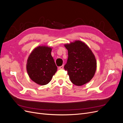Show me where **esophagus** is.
<instances>
[{"instance_id": "34e87169", "label": "esophagus", "mask_w": 123, "mask_h": 123, "mask_svg": "<svg viewBox=\"0 0 123 123\" xmlns=\"http://www.w3.org/2000/svg\"><path fill=\"white\" fill-rule=\"evenodd\" d=\"M58 68H59V69H62L63 68H64V65H62V66H60V67H59Z\"/></svg>"}]
</instances>
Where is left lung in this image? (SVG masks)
<instances>
[{
	"mask_svg": "<svg viewBox=\"0 0 123 123\" xmlns=\"http://www.w3.org/2000/svg\"><path fill=\"white\" fill-rule=\"evenodd\" d=\"M65 47L68 50V58L64 69L71 82L79 86L88 83L96 69V61L92 51L80 40L66 44Z\"/></svg>",
	"mask_w": 123,
	"mask_h": 123,
	"instance_id": "obj_1",
	"label": "left lung"
}]
</instances>
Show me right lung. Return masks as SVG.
<instances>
[{
	"mask_svg": "<svg viewBox=\"0 0 123 123\" xmlns=\"http://www.w3.org/2000/svg\"><path fill=\"white\" fill-rule=\"evenodd\" d=\"M52 48L39 46L33 50L27 63V70L30 78L40 85L49 83L57 70L51 55Z\"/></svg>",
	"mask_w": 123,
	"mask_h": 123,
	"instance_id": "1",
	"label": "right lung"
}]
</instances>
